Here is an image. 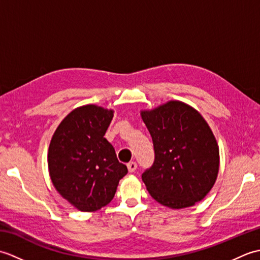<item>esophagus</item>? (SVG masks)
I'll use <instances>...</instances> for the list:
<instances>
[{"instance_id":"obj_1","label":"esophagus","mask_w":260,"mask_h":260,"mask_svg":"<svg viewBox=\"0 0 260 260\" xmlns=\"http://www.w3.org/2000/svg\"><path fill=\"white\" fill-rule=\"evenodd\" d=\"M127 168H128V171L131 173H133L137 169V164L135 162H129L128 164H127Z\"/></svg>"}]
</instances>
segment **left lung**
Listing matches in <instances>:
<instances>
[{"mask_svg": "<svg viewBox=\"0 0 260 260\" xmlns=\"http://www.w3.org/2000/svg\"><path fill=\"white\" fill-rule=\"evenodd\" d=\"M152 136L155 159L142 174L154 200L184 209L204 199L218 178L217 140L202 115L180 101L141 110Z\"/></svg>", "mask_w": 260, "mask_h": 260, "instance_id": "left-lung-1", "label": "left lung"}]
</instances>
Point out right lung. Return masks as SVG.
I'll return each mask as SVG.
<instances>
[{"mask_svg":"<svg viewBox=\"0 0 260 260\" xmlns=\"http://www.w3.org/2000/svg\"><path fill=\"white\" fill-rule=\"evenodd\" d=\"M114 110L97 105L75 108L54 131L48 150L53 186L71 206L95 212L113 200L127 168L105 139Z\"/></svg>","mask_w":260,"mask_h":260,"instance_id":"obj_1","label":"right lung"}]
</instances>
